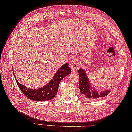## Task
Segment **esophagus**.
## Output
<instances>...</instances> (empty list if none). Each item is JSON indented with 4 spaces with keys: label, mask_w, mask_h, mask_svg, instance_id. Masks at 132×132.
Instances as JSON below:
<instances>
[{
    "label": "esophagus",
    "mask_w": 132,
    "mask_h": 132,
    "mask_svg": "<svg viewBox=\"0 0 132 132\" xmlns=\"http://www.w3.org/2000/svg\"><path fill=\"white\" fill-rule=\"evenodd\" d=\"M70 68L72 69V70H77L78 67H79V61L77 59L72 60L70 63Z\"/></svg>",
    "instance_id": "1"
}]
</instances>
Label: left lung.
Wrapping results in <instances>:
<instances>
[{"instance_id": "8db88e82", "label": "left lung", "mask_w": 132, "mask_h": 132, "mask_svg": "<svg viewBox=\"0 0 132 132\" xmlns=\"http://www.w3.org/2000/svg\"><path fill=\"white\" fill-rule=\"evenodd\" d=\"M79 77V87L80 92L84 97L86 98L96 99L99 97H104L107 96L110 93L108 90H105L104 92L101 91L99 93L94 89H92V87L89 84V80L87 78L86 73L85 71L80 68L78 71Z\"/></svg>"}]
</instances>
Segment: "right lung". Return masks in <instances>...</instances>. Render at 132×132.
<instances>
[{
	"label": "right lung",
	"instance_id": "1",
	"mask_svg": "<svg viewBox=\"0 0 132 132\" xmlns=\"http://www.w3.org/2000/svg\"><path fill=\"white\" fill-rule=\"evenodd\" d=\"M68 65V63L64 64L55 73L53 79L51 80L48 84L41 88L36 89H28L20 84L14 76L15 81L23 94L31 100L48 101L52 100L57 93L60 80L71 72V69Z\"/></svg>",
	"mask_w": 132,
	"mask_h": 132
}]
</instances>
